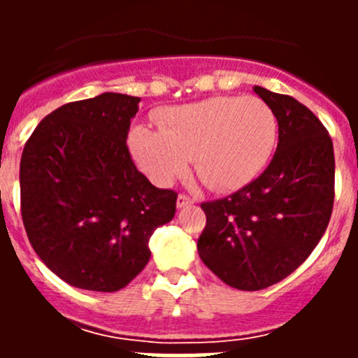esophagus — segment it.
I'll return each instance as SVG.
<instances>
[{
	"label": "esophagus",
	"instance_id": "obj_1",
	"mask_svg": "<svg viewBox=\"0 0 358 358\" xmlns=\"http://www.w3.org/2000/svg\"><path fill=\"white\" fill-rule=\"evenodd\" d=\"M188 204H194V199L188 197V195H185V194L177 195V208H185V206H188Z\"/></svg>",
	"mask_w": 358,
	"mask_h": 358
}]
</instances>
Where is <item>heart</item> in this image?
I'll return each instance as SVG.
<instances>
[{"label":"heart","instance_id":"heart-1","mask_svg":"<svg viewBox=\"0 0 358 358\" xmlns=\"http://www.w3.org/2000/svg\"><path fill=\"white\" fill-rule=\"evenodd\" d=\"M159 131L136 125L129 148L157 186H169L194 170L208 188L233 192L251 182L276 145L274 110L258 96H213L157 113Z\"/></svg>","mask_w":358,"mask_h":358}]
</instances>
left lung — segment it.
Wrapping results in <instances>:
<instances>
[{"label": "left lung", "mask_w": 358, "mask_h": 358, "mask_svg": "<svg viewBox=\"0 0 358 358\" xmlns=\"http://www.w3.org/2000/svg\"><path fill=\"white\" fill-rule=\"evenodd\" d=\"M274 110L278 148L255 181L202 202L197 251L211 273L238 290H262L292 274L314 251L334 210V143L321 120L289 94L255 85Z\"/></svg>", "instance_id": "obj_1"}]
</instances>
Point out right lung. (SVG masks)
<instances>
[{
	"instance_id": "add662e5",
	"label": "right lung",
	"mask_w": 358,
	"mask_h": 358,
	"mask_svg": "<svg viewBox=\"0 0 358 358\" xmlns=\"http://www.w3.org/2000/svg\"><path fill=\"white\" fill-rule=\"evenodd\" d=\"M140 98L120 93L50 113L24 145L21 217L31 248L69 285L116 292L143 271L148 240L176 215L177 194L156 188L127 147Z\"/></svg>"
}]
</instances>
